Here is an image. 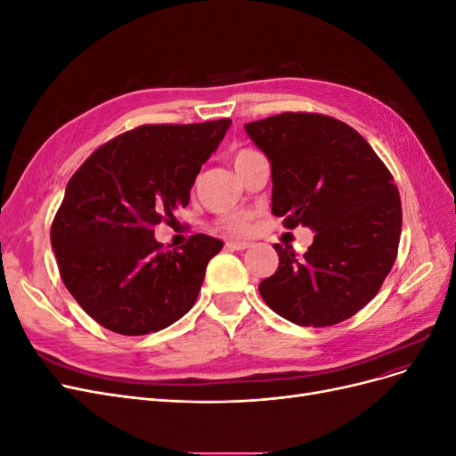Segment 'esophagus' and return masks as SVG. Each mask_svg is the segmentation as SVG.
<instances>
[{
	"label": "esophagus",
	"instance_id": "1",
	"mask_svg": "<svg viewBox=\"0 0 456 456\" xmlns=\"http://www.w3.org/2000/svg\"><path fill=\"white\" fill-rule=\"evenodd\" d=\"M224 247L232 251H245V249H249L251 243L243 241V240H228V241H224Z\"/></svg>",
	"mask_w": 456,
	"mask_h": 456
}]
</instances>
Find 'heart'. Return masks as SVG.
Masks as SVG:
<instances>
[{
  "label": "heart",
  "mask_w": 456,
  "mask_h": 456,
  "mask_svg": "<svg viewBox=\"0 0 456 456\" xmlns=\"http://www.w3.org/2000/svg\"><path fill=\"white\" fill-rule=\"evenodd\" d=\"M255 154H256V151H253L249 148L238 150L236 154H233V167H238V165H241L243 161L253 158ZM249 223H251V216L247 213H230V215H224L223 218L218 220V224L223 226L224 230H230V232H247V230H249Z\"/></svg>",
  "instance_id": "1"
}]
</instances>
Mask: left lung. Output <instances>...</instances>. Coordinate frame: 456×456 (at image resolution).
<instances>
[{
  "instance_id": "8db88e82",
  "label": "left lung",
  "mask_w": 456,
  "mask_h": 456,
  "mask_svg": "<svg viewBox=\"0 0 456 456\" xmlns=\"http://www.w3.org/2000/svg\"><path fill=\"white\" fill-rule=\"evenodd\" d=\"M245 131L272 163V213L285 228L314 230L302 256L273 245L280 265L260 281V297L297 325L348 320L379 293L397 256L394 176L360 133L323 114L285 112Z\"/></svg>"
}]
</instances>
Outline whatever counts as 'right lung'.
I'll use <instances>...</instances> for the list:
<instances>
[{"instance_id":"add662e5","label":"right lung","mask_w":456,"mask_h":456,"mask_svg":"<svg viewBox=\"0 0 456 456\" xmlns=\"http://www.w3.org/2000/svg\"><path fill=\"white\" fill-rule=\"evenodd\" d=\"M230 119L141 126L96 148L68 181L51 245L70 295L96 323L139 337L194 306L205 268L223 241L196 233L163 251L154 226L186 207L201 165Z\"/></svg>"}]
</instances>
